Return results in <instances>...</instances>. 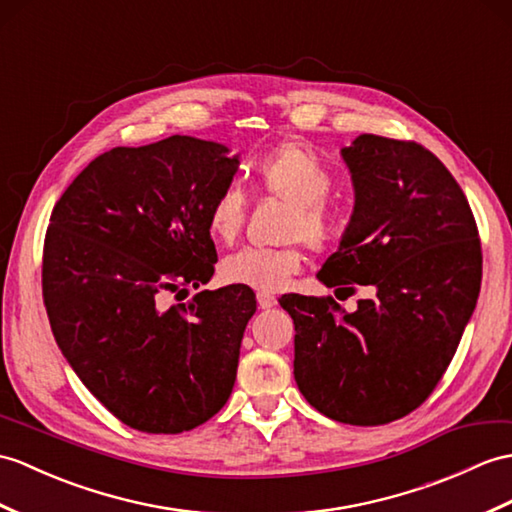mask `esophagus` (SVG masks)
<instances>
[{
  "label": "esophagus",
  "mask_w": 512,
  "mask_h": 512,
  "mask_svg": "<svg viewBox=\"0 0 512 512\" xmlns=\"http://www.w3.org/2000/svg\"><path fill=\"white\" fill-rule=\"evenodd\" d=\"M257 303H259L261 310H270V307L277 305V299L268 292H257Z\"/></svg>",
  "instance_id": "obj_1"
}]
</instances>
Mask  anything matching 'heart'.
<instances>
[{
  "label": "heart",
  "mask_w": 512,
  "mask_h": 512,
  "mask_svg": "<svg viewBox=\"0 0 512 512\" xmlns=\"http://www.w3.org/2000/svg\"><path fill=\"white\" fill-rule=\"evenodd\" d=\"M251 183L261 196L279 198L290 205L283 240L305 242L316 253H327L347 233L342 213L327 202L334 185L327 165L316 152L288 141L251 165ZM248 211V196L237 183L218 189L207 209V229L213 240L233 244L242 233ZM305 255L299 246L242 248L222 261L220 275L227 283L246 285L259 292H279L303 270Z\"/></svg>",
  "instance_id": "heart-1"
}]
</instances>
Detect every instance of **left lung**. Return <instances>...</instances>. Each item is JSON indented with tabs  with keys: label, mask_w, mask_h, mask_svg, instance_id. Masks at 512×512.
<instances>
[{
	"label": "left lung",
	"mask_w": 512,
	"mask_h": 512,
	"mask_svg": "<svg viewBox=\"0 0 512 512\" xmlns=\"http://www.w3.org/2000/svg\"><path fill=\"white\" fill-rule=\"evenodd\" d=\"M342 157L355 211L318 279L371 294L351 314L334 296L290 292L279 303L294 320V379L310 406L384 425L443 379L478 301L482 246L465 192L425 146L360 135Z\"/></svg>",
	"instance_id": "1"
}]
</instances>
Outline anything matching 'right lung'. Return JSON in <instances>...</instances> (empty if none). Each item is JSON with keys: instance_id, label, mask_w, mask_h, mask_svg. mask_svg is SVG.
<instances>
[{"instance_id": "add662e5", "label": "right lung", "mask_w": 512, "mask_h": 512, "mask_svg": "<svg viewBox=\"0 0 512 512\" xmlns=\"http://www.w3.org/2000/svg\"><path fill=\"white\" fill-rule=\"evenodd\" d=\"M227 152L185 135L113 148L71 181L47 224L52 334L91 395L139 432L194 430L231 397L255 292L187 299L216 270L207 209L237 170Z\"/></svg>"}]
</instances>
